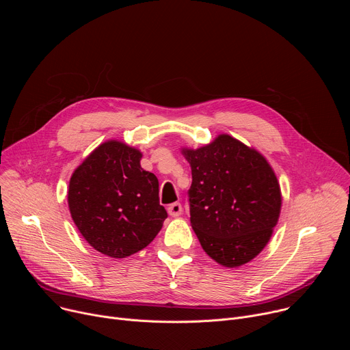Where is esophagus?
<instances>
[{"label": "esophagus", "instance_id": "obj_1", "mask_svg": "<svg viewBox=\"0 0 350 350\" xmlns=\"http://www.w3.org/2000/svg\"><path fill=\"white\" fill-rule=\"evenodd\" d=\"M167 212H169V215H170L172 217H177V216H180V215H181V212H183V206H181V204H180V202H174V204L169 205Z\"/></svg>", "mask_w": 350, "mask_h": 350}]
</instances>
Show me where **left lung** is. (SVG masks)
<instances>
[{
  "instance_id": "left-lung-1",
  "label": "left lung",
  "mask_w": 350,
  "mask_h": 350,
  "mask_svg": "<svg viewBox=\"0 0 350 350\" xmlns=\"http://www.w3.org/2000/svg\"><path fill=\"white\" fill-rule=\"evenodd\" d=\"M191 165V226L204 251L226 267L242 266L269 242L281 191L267 161L223 134L199 149H183Z\"/></svg>"
}]
</instances>
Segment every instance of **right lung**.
<instances>
[{"label": "right lung", "instance_id": "1", "mask_svg": "<svg viewBox=\"0 0 350 350\" xmlns=\"http://www.w3.org/2000/svg\"><path fill=\"white\" fill-rule=\"evenodd\" d=\"M139 161L137 149L108 141L94 149L69 183L75 224L94 249L111 258L141 251L167 217L159 204V181Z\"/></svg>", "mask_w": 350, "mask_h": 350}]
</instances>
